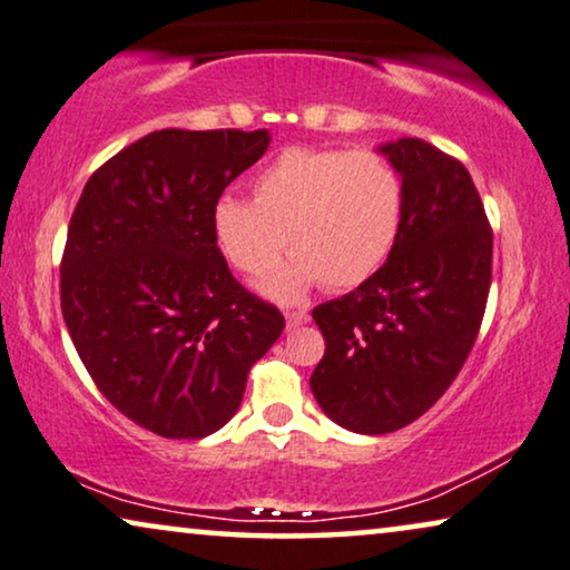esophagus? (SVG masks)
Instances as JSON below:
<instances>
[{"label":"esophagus","mask_w":570,"mask_h":570,"mask_svg":"<svg viewBox=\"0 0 570 570\" xmlns=\"http://www.w3.org/2000/svg\"><path fill=\"white\" fill-rule=\"evenodd\" d=\"M309 321V315L307 313H286V328L289 331H294V328H299V325H305Z\"/></svg>","instance_id":"34e87169"}]
</instances>
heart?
I'll list each match as a JSON object with an SVG mask.
<instances>
[{
    "instance_id": "heart-1",
    "label": "heart",
    "mask_w": 570,
    "mask_h": 570,
    "mask_svg": "<svg viewBox=\"0 0 570 570\" xmlns=\"http://www.w3.org/2000/svg\"><path fill=\"white\" fill-rule=\"evenodd\" d=\"M404 218V185L373 148H289L253 179V200L222 197L210 226L234 271L268 297L299 302L315 286L354 289L389 261Z\"/></svg>"
}]
</instances>
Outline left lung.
Masks as SVG:
<instances>
[{
    "label": "left lung",
    "mask_w": 570,
    "mask_h": 570,
    "mask_svg": "<svg viewBox=\"0 0 570 570\" xmlns=\"http://www.w3.org/2000/svg\"><path fill=\"white\" fill-rule=\"evenodd\" d=\"M375 150L404 185L399 239L381 271L313 309L325 356L309 389L360 435L406 428L443 396L472 352L492 281V232L464 164L416 138Z\"/></svg>",
    "instance_id": "obj_1"
}]
</instances>
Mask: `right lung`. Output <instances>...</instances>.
Returning <instances> with one entry per match:
<instances>
[{
	"instance_id": "obj_1",
	"label": "right lung",
	"mask_w": 570,
	"mask_h": 570,
	"mask_svg": "<svg viewBox=\"0 0 570 570\" xmlns=\"http://www.w3.org/2000/svg\"><path fill=\"white\" fill-rule=\"evenodd\" d=\"M268 130H158L82 189L62 257V315L98 391L161 438H206L237 414L284 315L232 276L214 206Z\"/></svg>"
}]
</instances>
